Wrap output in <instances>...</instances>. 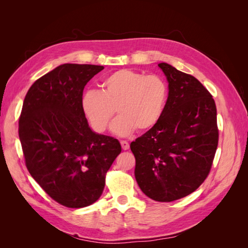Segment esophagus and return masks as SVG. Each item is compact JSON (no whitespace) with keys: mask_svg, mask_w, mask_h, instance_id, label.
I'll use <instances>...</instances> for the list:
<instances>
[{"mask_svg":"<svg viewBox=\"0 0 248 248\" xmlns=\"http://www.w3.org/2000/svg\"><path fill=\"white\" fill-rule=\"evenodd\" d=\"M121 146H122L123 150H128L129 149L128 141H126V140H121Z\"/></svg>","mask_w":248,"mask_h":248,"instance_id":"obj_1","label":"esophagus"}]
</instances>
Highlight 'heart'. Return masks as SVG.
Listing matches in <instances>:
<instances>
[{
	"mask_svg": "<svg viewBox=\"0 0 248 248\" xmlns=\"http://www.w3.org/2000/svg\"><path fill=\"white\" fill-rule=\"evenodd\" d=\"M101 88V92L89 90L80 100L95 131L108 128L116 109L120 116L110 129L118 136H127L137 128L147 130L158 122L167 100V86L159 77L121 69L104 78Z\"/></svg>",
	"mask_w": 248,
	"mask_h": 248,
	"instance_id": "heart-1",
	"label": "heart"
}]
</instances>
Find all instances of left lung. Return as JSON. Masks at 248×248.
I'll return each instance as SVG.
<instances>
[{"mask_svg":"<svg viewBox=\"0 0 248 248\" xmlns=\"http://www.w3.org/2000/svg\"><path fill=\"white\" fill-rule=\"evenodd\" d=\"M169 82L162 114L151 129L130 144L140 190L157 202L188 196L205 181L218 144L216 107L192 76L159 63Z\"/></svg>","mask_w":248,"mask_h":248,"instance_id":"left-lung-1","label":"left lung"}]
</instances>
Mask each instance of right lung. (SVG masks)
<instances>
[{"label": "right lung", "mask_w": 248, "mask_h": 248, "mask_svg": "<svg viewBox=\"0 0 248 248\" xmlns=\"http://www.w3.org/2000/svg\"><path fill=\"white\" fill-rule=\"evenodd\" d=\"M100 65L63 64L29 89L18 136L30 174L59 204L82 208L100 198L106 174L121 153L117 139L93 131L80 100Z\"/></svg>", "instance_id": "right-lung-1"}]
</instances>
